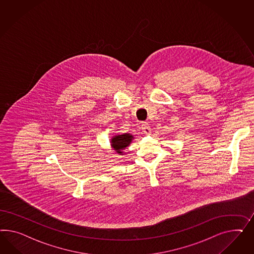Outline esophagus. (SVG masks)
<instances>
[{"label": "esophagus", "instance_id": "1", "mask_svg": "<svg viewBox=\"0 0 254 254\" xmlns=\"http://www.w3.org/2000/svg\"><path fill=\"white\" fill-rule=\"evenodd\" d=\"M141 129L143 131V133L146 134V135L151 133V127H150L149 124L146 123V122L142 123V125H141Z\"/></svg>", "mask_w": 254, "mask_h": 254}]
</instances>
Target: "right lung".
<instances>
[{
    "instance_id": "1",
    "label": "right lung",
    "mask_w": 254,
    "mask_h": 254,
    "mask_svg": "<svg viewBox=\"0 0 254 254\" xmlns=\"http://www.w3.org/2000/svg\"><path fill=\"white\" fill-rule=\"evenodd\" d=\"M133 138L134 137L128 133L122 134V135H116L111 138V145L117 154H124L123 150L130 144Z\"/></svg>"
}]
</instances>
